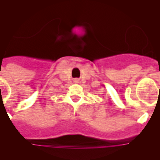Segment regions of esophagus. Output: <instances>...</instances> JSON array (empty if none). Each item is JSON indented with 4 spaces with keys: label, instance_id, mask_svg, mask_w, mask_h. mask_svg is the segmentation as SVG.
<instances>
[{
    "label": "esophagus",
    "instance_id": "34e87169",
    "mask_svg": "<svg viewBox=\"0 0 160 160\" xmlns=\"http://www.w3.org/2000/svg\"><path fill=\"white\" fill-rule=\"evenodd\" d=\"M73 82H74L75 83H78V82H79V80L78 78H75L74 80H73Z\"/></svg>",
    "mask_w": 160,
    "mask_h": 160
}]
</instances>
